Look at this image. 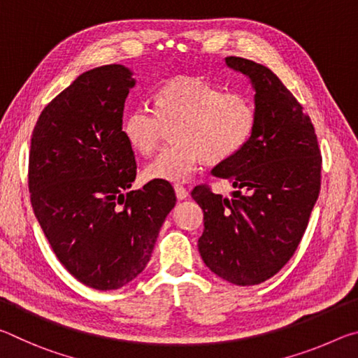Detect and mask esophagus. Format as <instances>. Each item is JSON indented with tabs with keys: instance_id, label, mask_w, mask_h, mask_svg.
<instances>
[{
	"instance_id": "obj_1",
	"label": "esophagus",
	"mask_w": 358,
	"mask_h": 358,
	"mask_svg": "<svg viewBox=\"0 0 358 358\" xmlns=\"http://www.w3.org/2000/svg\"><path fill=\"white\" fill-rule=\"evenodd\" d=\"M173 189H175V194H177L178 201H185V199L189 196V192H187L186 187L181 186V185H175Z\"/></svg>"
}]
</instances>
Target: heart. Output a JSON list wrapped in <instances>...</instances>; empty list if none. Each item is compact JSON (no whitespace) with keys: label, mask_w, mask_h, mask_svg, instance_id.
<instances>
[{"label":"heart","mask_w":358,"mask_h":358,"mask_svg":"<svg viewBox=\"0 0 358 358\" xmlns=\"http://www.w3.org/2000/svg\"><path fill=\"white\" fill-rule=\"evenodd\" d=\"M173 143L145 167V177L186 181L202 161L211 164L238 155L257 128V108L250 96L224 92L199 77H177L157 90L155 107H132L123 118V134L136 151L150 155L167 128Z\"/></svg>","instance_id":"heart-1"}]
</instances>
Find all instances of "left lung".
Instances as JSON below:
<instances>
[{
	"mask_svg": "<svg viewBox=\"0 0 358 358\" xmlns=\"http://www.w3.org/2000/svg\"><path fill=\"white\" fill-rule=\"evenodd\" d=\"M226 63L251 78L257 128L250 143L213 169L237 191L232 199L199 185L203 210L199 252L205 265L237 286L276 275L300 245L320 189V156L311 118L268 68L240 57Z\"/></svg>",
	"mask_w": 358,
	"mask_h": 358,
	"instance_id": "left-lung-1",
	"label": "left lung"
}]
</instances>
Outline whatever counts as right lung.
I'll return each mask as SVG.
<instances>
[{
	"label": "right lung",
	"instance_id": "add662e5",
	"mask_svg": "<svg viewBox=\"0 0 358 358\" xmlns=\"http://www.w3.org/2000/svg\"><path fill=\"white\" fill-rule=\"evenodd\" d=\"M131 76L121 64L78 76L42 110L29 150L34 215L64 268L98 290L142 273L177 202L161 180L124 194L137 173L123 134Z\"/></svg>",
	"mask_w": 358,
	"mask_h": 358
}]
</instances>
